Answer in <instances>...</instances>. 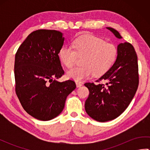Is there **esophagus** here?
Instances as JSON below:
<instances>
[{
    "label": "esophagus",
    "mask_w": 150,
    "mask_h": 150,
    "mask_svg": "<svg viewBox=\"0 0 150 150\" xmlns=\"http://www.w3.org/2000/svg\"><path fill=\"white\" fill-rule=\"evenodd\" d=\"M76 86H77V88H80L82 86V83L80 82H76Z\"/></svg>",
    "instance_id": "34e87169"
}]
</instances>
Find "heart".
<instances>
[{
    "label": "heart",
    "mask_w": 150,
    "mask_h": 150,
    "mask_svg": "<svg viewBox=\"0 0 150 150\" xmlns=\"http://www.w3.org/2000/svg\"><path fill=\"white\" fill-rule=\"evenodd\" d=\"M73 47L64 46L59 51V57L67 68H71L77 59L82 58V66L75 67L66 73V77L81 81L104 75L112 68L118 56L117 47L95 36L82 37L73 42Z\"/></svg>",
    "instance_id": "obj_1"
}]
</instances>
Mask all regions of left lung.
Instances as JSON below:
<instances>
[{
  "mask_svg": "<svg viewBox=\"0 0 150 150\" xmlns=\"http://www.w3.org/2000/svg\"><path fill=\"white\" fill-rule=\"evenodd\" d=\"M118 39L120 33L112 28H106ZM116 62L109 71L98 79L106 84L85 83L90 94L85 102V110L92 119L106 122L122 114L135 96L139 85L137 55L129 42L117 46Z\"/></svg>",
  "mask_w": 150,
  "mask_h": 150,
  "instance_id": "8db88e82",
  "label": "left lung"
}]
</instances>
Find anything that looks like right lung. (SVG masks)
<instances>
[{
	"label": "right lung",
	"instance_id": "right-lung-1",
	"mask_svg": "<svg viewBox=\"0 0 150 150\" xmlns=\"http://www.w3.org/2000/svg\"><path fill=\"white\" fill-rule=\"evenodd\" d=\"M64 41L60 31L39 30L27 37L16 53V94L24 110L38 120L58 116L76 88L73 81H57L64 73L59 57Z\"/></svg>",
	"mask_w": 150,
	"mask_h": 150
}]
</instances>
